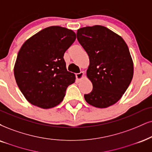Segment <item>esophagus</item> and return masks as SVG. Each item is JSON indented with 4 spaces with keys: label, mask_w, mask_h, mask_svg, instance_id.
Wrapping results in <instances>:
<instances>
[{
    "label": "esophagus",
    "mask_w": 152,
    "mask_h": 152,
    "mask_svg": "<svg viewBox=\"0 0 152 152\" xmlns=\"http://www.w3.org/2000/svg\"><path fill=\"white\" fill-rule=\"evenodd\" d=\"M84 74H85V73H84L83 72H80L79 73H77V74H75L76 79L78 81H79V80H82V78H83V77H84Z\"/></svg>",
    "instance_id": "1"
}]
</instances>
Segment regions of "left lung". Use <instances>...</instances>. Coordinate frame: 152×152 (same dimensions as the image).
<instances>
[{"instance_id":"obj_1","label":"left lung","mask_w":152,"mask_h":152,"mask_svg":"<svg viewBox=\"0 0 152 152\" xmlns=\"http://www.w3.org/2000/svg\"><path fill=\"white\" fill-rule=\"evenodd\" d=\"M77 39L89 58L87 75L92 91L84 95L96 108L115 104L127 90L133 77V62L123 38L100 25L80 28Z\"/></svg>"}]
</instances>
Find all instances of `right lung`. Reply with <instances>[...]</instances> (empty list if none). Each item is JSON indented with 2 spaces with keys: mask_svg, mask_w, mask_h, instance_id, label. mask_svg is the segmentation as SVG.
<instances>
[{
  "mask_svg": "<svg viewBox=\"0 0 152 152\" xmlns=\"http://www.w3.org/2000/svg\"><path fill=\"white\" fill-rule=\"evenodd\" d=\"M75 39V33L70 29L52 26L22 45L14 75L20 91L31 104L50 108L63 100L67 87L75 79L67 70L63 56Z\"/></svg>",
  "mask_w": 152,
  "mask_h": 152,
  "instance_id": "add662e5",
  "label": "right lung"
}]
</instances>
